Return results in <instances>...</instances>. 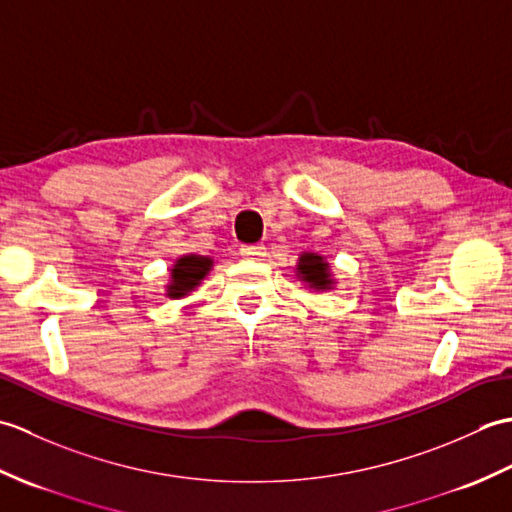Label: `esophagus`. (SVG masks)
Here are the masks:
<instances>
[{
    "instance_id": "esophagus-1",
    "label": "esophagus",
    "mask_w": 512,
    "mask_h": 512,
    "mask_svg": "<svg viewBox=\"0 0 512 512\" xmlns=\"http://www.w3.org/2000/svg\"><path fill=\"white\" fill-rule=\"evenodd\" d=\"M239 253L246 259H262L266 255V246L264 244H246L239 248Z\"/></svg>"
}]
</instances>
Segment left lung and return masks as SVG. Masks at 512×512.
Returning <instances> with one entry per match:
<instances>
[{
  "instance_id": "left-lung-1",
  "label": "left lung",
  "mask_w": 512,
  "mask_h": 512,
  "mask_svg": "<svg viewBox=\"0 0 512 512\" xmlns=\"http://www.w3.org/2000/svg\"><path fill=\"white\" fill-rule=\"evenodd\" d=\"M297 277L312 290H332L334 279L330 275V264L317 253H303L297 262Z\"/></svg>"
}]
</instances>
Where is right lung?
<instances>
[{
	"label": "right lung",
	"mask_w": 512,
	"mask_h": 512,
	"mask_svg": "<svg viewBox=\"0 0 512 512\" xmlns=\"http://www.w3.org/2000/svg\"><path fill=\"white\" fill-rule=\"evenodd\" d=\"M213 266L211 257L202 255H182L176 259V264L171 268V281L167 286V297L169 299H182L187 297L191 290L200 286V281L209 275Z\"/></svg>",
	"instance_id": "add662e5"
}]
</instances>
